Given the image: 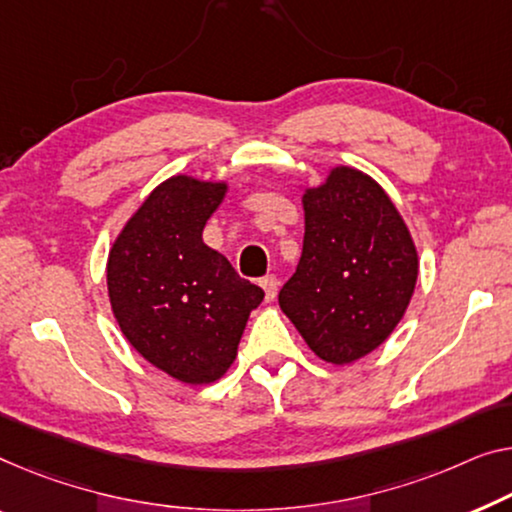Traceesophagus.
<instances>
[{
	"label": "esophagus",
	"instance_id": "34e87169",
	"mask_svg": "<svg viewBox=\"0 0 512 512\" xmlns=\"http://www.w3.org/2000/svg\"><path fill=\"white\" fill-rule=\"evenodd\" d=\"M259 285L264 287V292H266V299H269V301L276 299V294H278V287H280V280H278L276 276H273V273H271V276H264L262 280H259Z\"/></svg>",
	"mask_w": 512,
	"mask_h": 512
}]
</instances>
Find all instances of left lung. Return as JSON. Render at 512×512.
Returning <instances> with one entry per match:
<instances>
[{
  "label": "left lung",
  "mask_w": 512,
  "mask_h": 512,
  "mask_svg": "<svg viewBox=\"0 0 512 512\" xmlns=\"http://www.w3.org/2000/svg\"><path fill=\"white\" fill-rule=\"evenodd\" d=\"M303 253L278 303L322 361L345 365L384 342L407 310L418 257L377 181L335 167L303 195Z\"/></svg>",
  "instance_id": "left-lung-1"
}]
</instances>
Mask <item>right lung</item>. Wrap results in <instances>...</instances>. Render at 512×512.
Segmentation results:
<instances>
[{"label":"right lung","mask_w":512,"mask_h":512,"mask_svg":"<svg viewBox=\"0 0 512 512\" xmlns=\"http://www.w3.org/2000/svg\"><path fill=\"white\" fill-rule=\"evenodd\" d=\"M225 183L172 177L151 193L108 259L112 312L151 365L186 384H209L236 358L262 287L202 241Z\"/></svg>","instance_id":"right-lung-1"}]
</instances>
